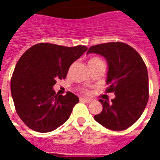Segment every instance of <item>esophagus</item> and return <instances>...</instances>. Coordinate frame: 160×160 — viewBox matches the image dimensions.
<instances>
[{
	"instance_id": "1",
	"label": "esophagus",
	"mask_w": 160,
	"mask_h": 160,
	"mask_svg": "<svg viewBox=\"0 0 160 160\" xmlns=\"http://www.w3.org/2000/svg\"><path fill=\"white\" fill-rule=\"evenodd\" d=\"M80 100L81 102H86V103H90L91 101H92L90 98H80Z\"/></svg>"
}]
</instances>
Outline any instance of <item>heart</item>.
<instances>
[{
  "instance_id": "heart-1",
  "label": "heart",
  "mask_w": 160,
  "mask_h": 160,
  "mask_svg": "<svg viewBox=\"0 0 160 160\" xmlns=\"http://www.w3.org/2000/svg\"><path fill=\"white\" fill-rule=\"evenodd\" d=\"M98 61H101L99 58H98V57H92V58H91L90 61H89V64L90 63H93L96 62H98ZM84 92H87V90H84Z\"/></svg>"
}]
</instances>
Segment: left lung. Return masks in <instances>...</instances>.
<instances>
[{
    "label": "left lung",
    "mask_w": 160,
    "mask_h": 160,
    "mask_svg": "<svg viewBox=\"0 0 160 160\" xmlns=\"http://www.w3.org/2000/svg\"><path fill=\"white\" fill-rule=\"evenodd\" d=\"M103 56L109 66L106 92H115L109 100L99 99L103 104L100 114L94 116L98 123L109 129L124 130L141 118L149 97L148 68L140 54L131 46L121 42L92 46L87 54Z\"/></svg>",
    "instance_id": "obj_1"
}]
</instances>
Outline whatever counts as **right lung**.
Returning a JSON list of instances; mask_svg holds the SVG:
<instances>
[{
	"label": "right lung",
	"instance_id": "add662e5",
	"mask_svg": "<svg viewBox=\"0 0 160 160\" xmlns=\"http://www.w3.org/2000/svg\"><path fill=\"white\" fill-rule=\"evenodd\" d=\"M87 50L84 45L40 42L19 58L11 79V94L16 112L27 127L47 133L69 118L79 98L70 92L65 96L56 94L53 86L66 78L71 64Z\"/></svg>",
	"mask_w": 160,
	"mask_h": 160
}]
</instances>
